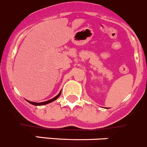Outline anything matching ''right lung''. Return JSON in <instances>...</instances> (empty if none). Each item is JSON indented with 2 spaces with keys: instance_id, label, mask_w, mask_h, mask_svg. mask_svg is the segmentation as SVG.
I'll use <instances>...</instances> for the list:
<instances>
[{
  "instance_id": "obj_1",
  "label": "right lung",
  "mask_w": 147,
  "mask_h": 147,
  "mask_svg": "<svg viewBox=\"0 0 147 147\" xmlns=\"http://www.w3.org/2000/svg\"><path fill=\"white\" fill-rule=\"evenodd\" d=\"M61 91H60V93H59V94H58L57 96H55L54 98H51V99H50V100H49V101H43V102H40V103H36V102H32V101H28L27 100V101L28 103H30V104H33V105H35V106H42V105H45V104H49V103H51V102H53V101H54L55 100H56L58 98H59V96H60V95H61Z\"/></svg>"
}]
</instances>
